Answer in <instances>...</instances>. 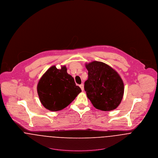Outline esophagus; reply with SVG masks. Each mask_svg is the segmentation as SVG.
<instances>
[{"label":"esophagus","mask_w":158,"mask_h":158,"mask_svg":"<svg viewBox=\"0 0 158 158\" xmlns=\"http://www.w3.org/2000/svg\"><path fill=\"white\" fill-rule=\"evenodd\" d=\"M79 86H80V88H81V89H82V91H84V84H81L80 85H79Z\"/></svg>","instance_id":"1"}]
</instances>
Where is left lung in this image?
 Here are the masks:
<instances>
[{
  "label": "left lung",
  "mask_w": 158,
  "mask_h": 158,
  "mask_svg": "<svg viewBox=\"0 0 158 158\" xmlns=\"http://www.w3.org/2000/svg\"><path fill=\"white\" fill-rule=\"evenodd\" d=\"M88 79L84 88L94 107L111 111L120 104L124 93V84L118 72L102 62L94 61L85 64Z\"/></svg>",
  "instance_id": "1"
}]
</instances>
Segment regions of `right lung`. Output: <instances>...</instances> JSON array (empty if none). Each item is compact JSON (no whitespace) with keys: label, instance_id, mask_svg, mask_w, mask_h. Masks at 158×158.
Listing matches in <instances>:
<instances>
[{"label":"right lung","instance_id":"obj_1","mask_svg":"<svg viewBox=\"0 0 158 158\" xmlns=\"http://www.w3.org/2000/svg\"><path fill=\"white\" fill-rule=\"evenodd\" d=\"M37 91L42 105L52 111L64 109L82 91L76 86L73 77L67 73L65 66L58 69L55 65L51 67L41 77Z\"/></svg>","mask_w":158,"mask_h":158}]
</instances>
